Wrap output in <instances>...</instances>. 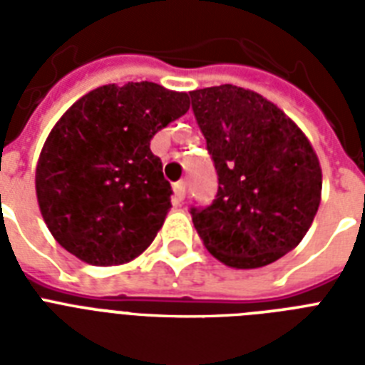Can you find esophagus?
<instances>
[{
    "instance_id": "1",
    "label": "esophagus",
    "mask_w": 365,
    "mask_h": 365,
    "mask_svg": "<svg viewBox=\"0 0 365 365\" xmlns=\"http://www.w3.org/2000/svg\"><path fill=\"white\" fill-rule=\"evenodd\" d=\"M185 199V182L174 183V205H182Z\"/></svg>"
}]
</instances>
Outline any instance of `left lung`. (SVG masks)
Listing matches in <instances>:
<instances>
[{
  "instance_id": "8db88e82",
  "label": "left lung",
  "mask_w": 365,
  "mask_h": 365,
  "mask_svg": "<svg viewBox=\"0 0 365 365\" xmlns=\"http://www.w3.org/2000/svg\"><path fill=\"white\" fill-rule=\"evenodd\" d=\"M217 172V195L191 208L216 259L257 269L297 246L317 216L322 168L299 126L261 94L235 85L189 93Z\"/></svg>"
}]
</instances>
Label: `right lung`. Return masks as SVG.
<instances>
[{"label": "right lung", "instance_id": "right-lung-1", "mask_svg": "<svg viewBox=\"0 0 365 365\" xmlns=\"http://www.w3.org/2000/svg\"><path fill=\"white\" fill-rule=\"evenodd\" d=\"M187 110V93L142 81L94 88L60 117L37 160L36 193L62 248L110 267L153 242L172 187L149 142Z\"/></svg>", "mask_w": 365, "mask_h": 365}]
</instances>
